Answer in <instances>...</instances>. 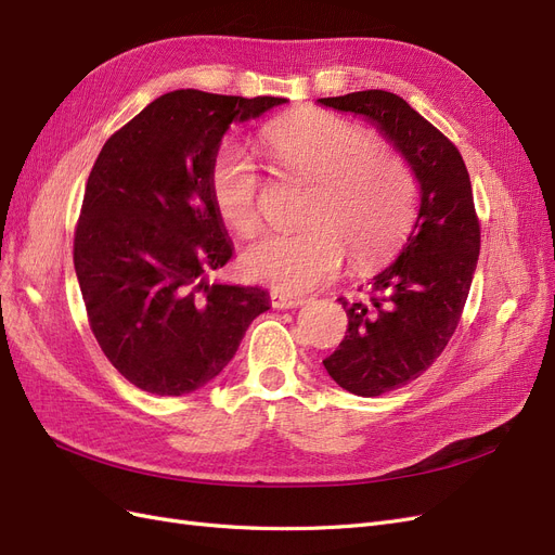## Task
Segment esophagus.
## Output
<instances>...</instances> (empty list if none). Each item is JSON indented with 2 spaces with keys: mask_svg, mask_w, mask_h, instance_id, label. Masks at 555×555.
<instances>
[{
  "mask_svg": "<svg viewBox=\"0 0 555 555\" xmlns=\"http://www.w3.org/2000/svg\"><path fill=\"white\" fill-rule=\"evenodd\" d=\"M269 302H272L274 309H295V307L305 305V297H295V295H288V293L272 291V293H269Z\"/></svg>",
  "mask_w": 555,
  "mask_h": 555,
  "instance_id": "obj_1",
  "label": "esophagus"
}]
</instances>
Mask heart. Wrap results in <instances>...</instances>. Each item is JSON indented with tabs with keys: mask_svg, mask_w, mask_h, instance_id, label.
I'll list each match as a JSON object with an SVG mask.
<instances>
[{
	"mask_svg": "<svg viewBox=\"0 0 555 555\" xmlns=\"http://www.w3.org/2000/svg\"><path fill=\"white\" fill-rule=\"evenodd\" d=\"M264 151L288 179L313 183L297 234H264L242 253L250 281L297 295L335 276L348 248L356 267H372L400 248L418 211V181L400 153L378 149L362 125L321 108L295 111L260 132ZM211 197L223 223L242 236L262 223L264 181L236 146L216 155Z\"/></svg>",
	"mask_w": 555,
	"mask_h": 555,
	"instance_id": "1",
	"label": "heart"
}]
</instances>
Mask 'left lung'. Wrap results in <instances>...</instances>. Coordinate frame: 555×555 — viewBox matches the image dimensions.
Listing matches in <instances>:
<instances>
[{"instance_id": "left-lung-1", "label": "left lung", "mask_w": 555, "mask_h": 555, "mask_svg": "<svg viewBox=\"0 0 555 555\" xmlns=\"http://www.w3.org/2000/svg\"><path fill=\"white\" fill-rule=\"evenodd\" d=\"M319 102L374 122L421 183L418 218L402 253L370 281L367 299L339 297L348 330L323 360L344 390L376 398L414 382L447 348L477 269L481 228L461 151L402 98L362 90Z\"/></svg>"}]
</instances>
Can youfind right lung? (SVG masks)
<instances>
[{"instance_id":"1","label":"right lung","mask_w":555,"mask_h":555,"mask_svg":"<svg viewBox=\"0 0 555 555\" xmlns=\"http://www.w3.org/2000/svg\"><path fill=\"white\" fill-rule=\"evenodd\" d=\"M283 102L173 90L94 160L74 267L94 339L137 388L185 395L209 384L269 309L262 288L207 281L232 258L209 177L230 122Z\"/></svg>"}]
</instances>
